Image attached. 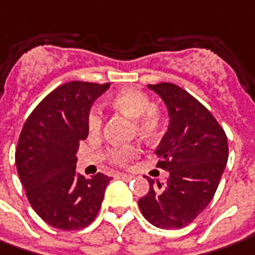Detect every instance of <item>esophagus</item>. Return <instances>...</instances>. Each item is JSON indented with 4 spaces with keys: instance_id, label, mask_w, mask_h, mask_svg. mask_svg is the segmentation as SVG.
Here are the masks:
<instances>
[{
    "instance_id": "obj_1",
    "label": "esophagus",
    "mask_w": 255,
    "mask_h": 255,
    "mask_svg": "<svg viewBox=\"0 0 255 255\" xmlns=\"http://www.w3.org/2000/svg\"><path fill=\"white\" fill-rule=\"evenodd\" d=\"M117 178H121V180H124V181H129L132 176H129V174H126V173H119L117 174Z\"/></svg>"
}]
</instances>
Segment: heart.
I'll list each match as a JSON object with an SVG mask.
<instances>
[{"mask_svg": "<svg viewBox=\"0 0 255 255\" xmlns=\"http://www.w3.org/2000/svg\"><path fill=\"white\" fill-rule=\"evenodd\" d=\"M112 106L120 113L134 120L135 132L142 139L155 141L157 139L164 127L163 114L156 109H150V99L143 92L136 89H127L119 92L112 99ZM103 126V117L100 110L93 107L88 116V129L96 135L100 132ZM139 153L138 146L135 145H123L112 146L106 150L105 156L116 164H127Z\"/></svg>", "mask_w": 255, "mask_h": 255, "instance_id": "1", "label": "heart"}]
</instances>
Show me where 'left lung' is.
Segmentation results:
<instances>
[{"label": "left lung", "mask_w": 255, "mask_h": 255, "mask_svg": "<svg viewBox=\"0 0 255 255\" xmlns=\"http://www.w3.org/2000/svg\"><path fill=\"white\" fill-rule=\"evenodd\" d=\"M164 102L169 126L155 153L169 171L160 184L148 178L149 191L138 201L145 219L160 229H181L208 207L228 163L223 128L188 92L170 82L148 85Z\"/></svg>", "instance_id": "obj_1"}]
</instances>
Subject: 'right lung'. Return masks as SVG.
<instances>
[{"mask_svg": "<svg viewBox=\"0 0 255 255\" xmlns=\"http://www.w3.org/2000/svg\"><path fill=\"white\" fill-rule=\"evenodd\" d=\"M109 88L81 81L58 86L36 106L19 135L15 163L26 197L55 229H82L93 222L112 180L103 173L77 174V150L89 134L91 107Z\"/></svg>", "mask_w": 255, "mask_h": 255, "instance_id": "add662e5", "label": "right lung"}]
</instances>
